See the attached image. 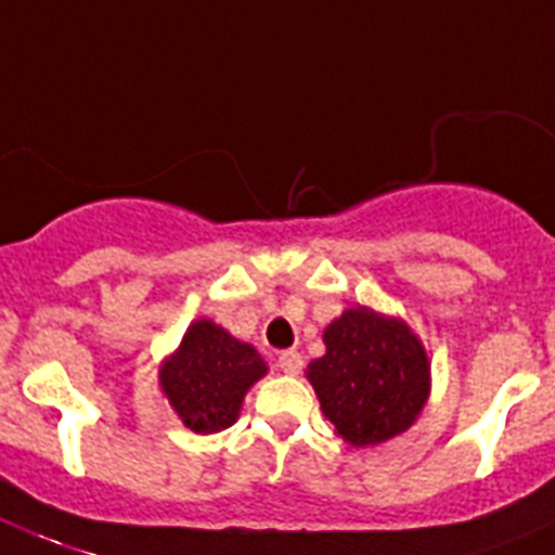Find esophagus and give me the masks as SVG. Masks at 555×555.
Returning a JSON list of instances; mask_svg holds the SVG:
<instances>
[{
	"label": "esophagus",
	"mask_w": 555,
	"mask_h": 555,
	"mask_svg": "<svg viewBox=\"0 0 555 555\" xmlns=\"http://www.w3.org/2000/svg\"><path fill=\"white\" fill-rule=\"evenodd\" d=\"M301 365H305V360H301V354H298L296 349H287L279 354V369H282L284 374H298Z\"/></svg>",
	"instance_id": "esophagus-1"
}]
</instances>
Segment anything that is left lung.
I'll list each match as a JSON object with an SVG mask.
<instances>
[{
    "label": "left lung",
    "mask_w": 555,
    "mask_h": 555,
    "mask_svg": "<svg viewBox=\"0 0 555 555\" xmlns=\"http://www.w3.org/2000/svg\"><path fill=\"white\" fill-rule=\"evenodd\" d=\"M324 358L307 365L321 413L351 447L411 430L430 399V354L399 315L349 307L324 330Z\"/></svg>",
    "instance_id": "8db88e82"
}]
</instances>
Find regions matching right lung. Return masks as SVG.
Listing matches in <instances>:
<instances>
[{
    "label": "right lung",
    "mask_w": 555,
    "mask_h": 555,
    "mask_svg": "<svg viewBox=\"0 0 555 555\" xmlns=\"http://www.w3.org/2000/svg\"><path fill=\"white\" fill-rule=\"evenodd\" d=\"M264 374L268 363L254 346L211 318H197L158 365V388L184 427L209 436L237 422L245 393Z\"/></svg>",
    "instance_id": "1"
}]
</instances>
